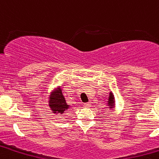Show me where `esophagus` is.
<instances>
[{
	"instance_id": "esophagus-1",
	"label": "esophagus",
	"mask_w": 159,
	"mask_h": 159,
	"mask_svg": "<svg viewBox=\"0 0 159 159\" xmlns=\"http://www.w3.org/2000/svg\"><path fill=\"white\" fill-rule=\"evenodd\" d=\"M84 107H91V103L90 102H85V103H84Z\"/></svg>"
}]
</instances>
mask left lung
<instances>
[{
	"mask_svg": "<svg viewBox=\"0 0 159 159\" xmlns=\"http://www.w3.org/2000/svg\"><path fill=\"white\" fill-rule=\"evenodd\" d=\"M107 106L108 107L109 110H114L116 107V98L111 91L109 92V96H108V99L107 101Z\"/></svg>",
	"mask_w": 159,
	"mask_h": 159,
	"instance_id": "8db88e82",
	"label": "left lung"
}]
</instances>
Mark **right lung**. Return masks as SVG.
<instances>
[{
  "label": "right lung",
  "instance_id": "add662e5",
  "mask_svg": "<svg viewBox=\"0 0 159 159\" xmlns=\"http://www.w3.org/2000/svg\"><path fill=\"white\" fill-rule=\"evenodd\" d=\"M52 89L48 97V107L52 111V113L54 114L55 116H58L59 114L63 115L66 113L71 106L66 102L65 98L62 93L61 86H58Z\"/></svg>",
  "mask_w": 159,
  "mask_h": 159
}]
</instances>
